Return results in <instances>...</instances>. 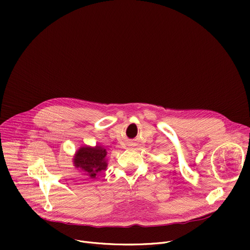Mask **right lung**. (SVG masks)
I'll return each mask as SVG.
<instances>
[{"mask_svg":"<svg viewBox=\"0 0 250 250\" xmlns=\"http://www.w3.org/2000/svg\"><path fill=\"white\" fill-rule=\"evenodd\" d=\"M106 151L101 146L81 147L74 158V164L77 168H81L87 172L91 178H95L96 174L105 170Z\"/></svg>","mask_w":250,"mask_h":250,"instance_id":"add662e5","label":"right lung"}]
</instances>
